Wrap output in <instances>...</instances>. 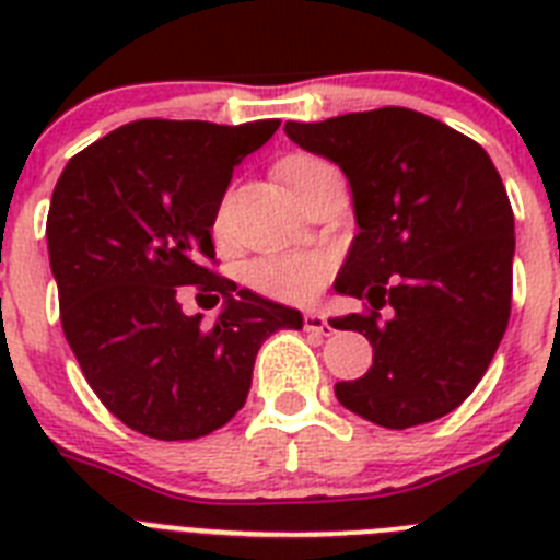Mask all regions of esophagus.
Masks as SVG:
<instances>
[{"mask_svg":"<svg viewBox=\"0 0 560 560\" xmlns=\"http://www.w3.org/2000/svg\"><path fill=\"white\" fill-rule=\"evenodd\" d=\"M303 323H305V330H311V334H323V336L336 334V328L325 319L323 311H308Z\"/></svg>","mask_w":560,"mask_h":560,"instance_id":"1","label":"esophagus"}]
</instances>
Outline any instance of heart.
Instances as JSON below:
<instances>
[{
    "label": "heart",
    "instance_id": "1",
    "mask_svg": "<svg viewBox=\"0 0 560 560\" xmlns=\"http://www.w3.org/2000/svg\"><path fill=\"white\" fill-rule=\"evenodd\" d=\"M328 165L323 160H314V156H294V160L283 162L280 167V176H283L285 185H294L296 176L303 173L316 171V167ZM224 224V212H219V221L215 226L221 230ZM330 275V260L319 252H289V255H269L260 257L255 264L246 266V283L257 294L271 296L277 303H294L303 305L311 303L323 285L328 283Z\"/></svg>",
    "mask_w": 560,
    "mask_h": 560
}]
</instances>
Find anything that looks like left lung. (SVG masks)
<instances>
[{"label": "left lung", "mask_w": 560, "mask_h": 560, "mask_svg": "<svg viewBox=\"0 0 560 560\" xmlns=\"http://www.w3.org/2000/svg\"><path fill=\"white\" fill-rule=\"evenodd\" d=\"M285 133L336 162L353 190L359 235L334 289L364 311L330 325L368 336L373 368L336 384L339 404L384 429L454 412L511 319L513 210L491 156L400 106L285 122Z\"/></svg>", "instance_id": "1"}]
</instances>
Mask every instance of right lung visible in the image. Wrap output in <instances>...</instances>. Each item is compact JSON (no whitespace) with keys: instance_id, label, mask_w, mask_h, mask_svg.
<instances>
[{"instance_id":"add662e5","label":"right lung","mask_w":560,"mask_h":560,"mask_svg":"<svg viewBox=\"0 0 560 560\" xmlns=\"http://www.w3.org/2000/svg\"><path fill=\"white\" fill-rule=\"evenodd\" d=\"M280 120H137L63 167L47 215L61 328L89 387L133 432L196 440L235 418L255 355L300 311L215 275L210 230L232 171ZM192 284L225 311L212 329L180 311Z\"/></svg>"}]
</instances>
